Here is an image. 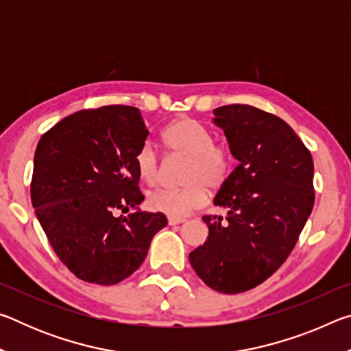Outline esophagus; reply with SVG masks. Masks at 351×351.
<instances>
[{
	"label": "esophagus",
	"instance_id": "esophagus-1",
	"mask_svg": "<svg viewBox=\"0 0 351 351\" xmlns=\"http://www.w3.org/2000/svg\"><path fill=\"white\" fill-rule=\"evenodd\" d=\"M184 223L182 218H169V224L170 226H175V224H181Z\"/></svg>",
	"mask_w": 351,
	"mask_h": 351
}]
</instances>
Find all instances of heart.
Instances as JSON below:
<instances>
[{"instance_id": "heart-1", "label": "heart", "mask_w": 351, "mask_h": 351, "mask_svg": "<svg viewBox=\"0 0 351 351\" xmlns=\"http://www.w3.org/2000/svg\"><path fill=\"white\" fill-rule=\"evenodd\" d=\"M164 147L170 156L187 158L180 190H156L147 198L153 212L170 218H186L203 207L207 201V187L217 190L228 181L232 170V154L223 144L213 142L209 128L193 119H180L164 130ZM136 170L148 186L161 181L162 162L150 142H145L134 156Z\"/></svg>"}]
</instances>
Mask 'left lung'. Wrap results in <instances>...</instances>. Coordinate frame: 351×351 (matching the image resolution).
Returning <instances> with one entry per match:
<instances>
[{"label": "left lung", "mask_w": 351, "mask_h": 351, "mask_svg": "<svg viewBox=\"0 0 351 351\" xmlns=\"http://www.w3.org/2000/svg\"><path fill=\"white\" fill-rule=\"evenodd\" d=\"M213 114L239 165L213 199L228 217H203L209 237L189 260L207 287L239 294L269 278L294 249L314 206V165L280 117L240 104Z\"/></svg>", "instance_id": "left-lung-1"}]
</instances>
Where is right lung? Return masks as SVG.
<instances>
[{
	"mask_svg": "<svg viewBox=\"0 0 351 351\" xmlns=\"http://www.w3.org/2000/svg\"><path fill=\"white\" fill-rule=\"evenodd\" d=\"M148 130L134 106L82 110L46 132L34 158L31 199L57 257L80 280L116 285L145 260L164 213L141 212L134 156ZM135 212L116 217L117 210Z\"/></svg>",
	"mask_w": 351,
	"mask_h": 351,
	"instance_id": "right-lung-1",
	"label": "right lung"
}]
</instances>
